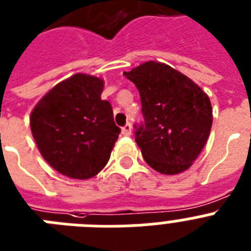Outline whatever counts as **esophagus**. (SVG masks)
Segmentation results:
<instances>
[{
	"mask_svg": "<svg viewBox=\"0 0 251 251\" xmlns=\"http://www.w3.org/2000/svg\"><path fill=\"white\" fill-rule=\"evenodd\" d=\"M121 132H122V135H125V136L131 135V125H130L129 122H127V124L124 126V127H122Z\"/></svg>",
	"mask_w": 251,
	"mask_h": 251,
	"instance_id": "obj_1",
	"label": "esophagus"
}]
</instances>
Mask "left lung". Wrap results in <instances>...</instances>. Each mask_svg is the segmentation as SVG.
I'll use <instances>...</instances> for the list:
<instances>
[{
  "label": "left lung",
  "mask_w": 251,
  "mask_h": 251,
  "mask_svg": "<svg viewBox=\"0 0 251 251\" xmlns=\"http://www.w3.org/2000/svg\"><path fill=\"white\" fill-rule=\"evenodd\" d=\"M124 75L140 94L144 121L134 125V134L145 162L163 175L187 170L201 154L212 127L207 94L184 74L155 61Z\"/></svg>",
  "instance_id": "8db88e82"
}]
</instances>
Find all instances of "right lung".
Wrapping results in <instances>:
<instances>
[{"mask_svg":"<svg viewBox=\"0 0 251 251\" xmlns=\"http://www.w3.org/2000/svg\"><path fill=\"white\" fill-rule=\"evenodd\" d=\"M103 80L75 74L42 98L30 115V129L48 165L67 177L85 180L107 165L121 131Z\"/></svg>","mask_w":251,"mask_h":251,"instance_id":"1","label":"right lung"}]
</instances>
